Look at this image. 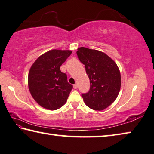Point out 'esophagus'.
<instances>
[{"label": "esophagus", "instance_id": "1", "mask_svg": "<svg viewBox=\"0 0 154 154\" xmlns=\"http://www.w3.org/2000/svg\"><path fill=\"white\" fill-rule=\"evenodd\" d=\"M77 84H75V85H73V88L74 89H77Z\"/></svg>", "mask_w": 154, "mask_h": 154}]
</instances>
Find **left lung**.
<instances>
[{
	"instance_id": "obj_1",
	"label": "left lung",
	"mask_w": 154,
	"mask_h": 154,
	"mask_svg": "<svg viewBox=\"0 0 154 154\" xmlns=\"http://www.w3.org/2000/svg\"><path fill=\"white\" fill-rule=\"evenodd\" d=\"M77 55L85 65L90 81L89 92L81 95L87 107L101 111L113 103L121 88V74L116 62L105 53L85 47L78 48Z\"/></svg>"
}]
</instances>
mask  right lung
Listing matches in <instances>:
<instances>
[{
    "label": "right lung",
    "mask_w": 154,
    "mask_h": 154,
    "mask_svg": "<svg viewBox=\"0 0 154 154\" xmlns=\"http://www.w3.org/2000/svg\"><path fill=\"white\" fill-rule=\"evenodd\" d=\"M69 50L53 49L41 55L32 65L28 75L30 93L37 103L45 109L56 110L62 107L73 85L60 67L70 56Z\"/></svg>",
    "instance_id": "add662e5"
}]
</instances>
